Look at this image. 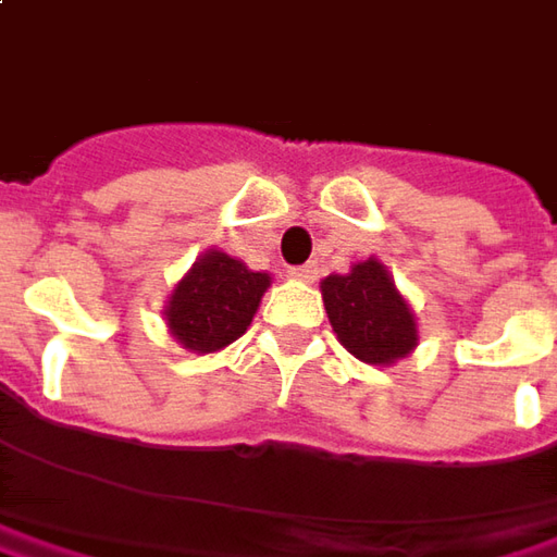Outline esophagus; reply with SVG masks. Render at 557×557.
Returning <instances> with one entry per match:
<instances>
[{
    "mask_svg": "<svg viewBox=\"0 0 557 557\" xmlns=\"http://www.w3.org/2000/svg\"><path fill=\"white\" fill-rule=\"evenodd\" d=\"M286 274L293 280H301V283H311L317 277V268L314 264H298V268H289Z\"/></svg>",
    "mask_w": 557,
    "mask_h": 557,
    "instance_id": "34e87169",
    "label": "esophagus"
}]
</instances>
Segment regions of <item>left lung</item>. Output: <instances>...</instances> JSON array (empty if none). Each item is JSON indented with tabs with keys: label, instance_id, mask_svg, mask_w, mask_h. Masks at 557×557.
<instances>
[{
	"label": "left lung",
	"instance_id": "obj_1",
	"mask_svg": "<svg viewBox=\"0 0 557 557\" xmlns=\"http://www.w3.org/2000/svg\"><path fill=\"white\" fill-rule=\"evenodd\" d=\"M320 293L333 333L357 360L388 367L416 348L412 308L379 259L357 261L351 274H330Z\"/></svg>",
	"mask_w": 557,
	"mask_h": 557
}]
</instances>
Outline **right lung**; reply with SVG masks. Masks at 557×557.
Here are the masks:
<instances>
[{"label":"right lung","mask_w":557,"mask_h":557,"mask_svg":"<svg viewBox=\"0 0 557 557\" xmlns=\"http://www.w3.org/2000/svg\"><path fill=\"white\" fill-rule=\"evenodd\" d=\"M268 286L271 274L249 271L240 259L209 249L165 301L169 333L197 355L221 351L249 330Z\"/></svg>","instance_id":"add662e5"}]
</instances>
